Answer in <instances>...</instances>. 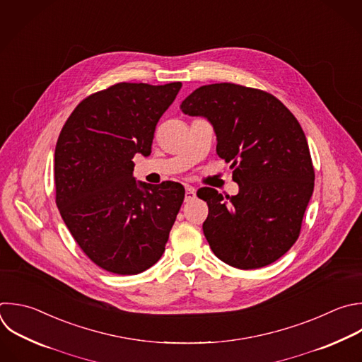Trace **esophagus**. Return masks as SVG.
<instances>
[{
  "label": "esophagus",
  "mask_w": 362,
  "mask_h": 362,
  "mask_svg": "<svg viewBox=\"0 0 362 362\" xmlns=\"http://www.w3.org/2000/svg\"><path fill=\"white\" fill-rule=\"evenodd\" d=\"M196 197V189L192 186H186V192H185V202H190Z\"/></svg>",
  "instance_id": "esophagus-1"
}]
</instances>
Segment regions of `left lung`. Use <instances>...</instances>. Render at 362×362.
Returning a JSON list of instances; mask_svg holds the SVG:
<instances>
[{
	"label": "left lung",
	"instance_id": "obj_1",
	"mask_svg": "<svg viewBox=\"0 0 362 362\" xmlns=\"http://www.w3.org/2000/svg\"><path fill=\"white\" fill-rule=\"evenodd\" d=\"M185 115L211 124L217 155L231 162L235 196L211 187L203 233L226 264L260 269L286 255L298 238L314 190V168L296 116L272 93L235 83H211L193 90L180 105Z\"/></svg>",
	"mask_w": 362,
	"mask_h": 362
}]
</instances>
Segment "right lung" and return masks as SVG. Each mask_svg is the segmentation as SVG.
Returning <instances> with one entry per match:
<instances>
[{"mask_svg":"<svg viewBox=\"0 0 362 362\" xmlns=\"http://www.w3.org/2000/svg\"><path fill=\"white\" fill-rule=\"evenodd\" d=\"M180 82H120L85 98L55 148L57 206L82 252L100 269L139 274L163 255L185 199L176 182L134 177V156H149L156 125Z\"/></svg>","mask_w":362,"mask_h":362,"instance_id":"right-lung-1","label":"right lung"}]
</instances>
